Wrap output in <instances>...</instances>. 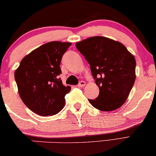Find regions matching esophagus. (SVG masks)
<instances>
[{
    "mask_svg": "<svg viewBox=\"0 0 156 156\" xmlns=\"http://www.w3.org/2000/svg\"><path fill=\"white\" fill-rule=\"evenodd\" d=\"M85 85V81H80V82L78 84V87H84Z\"/></svg>",
    "mask_w": 156,
    "mask_h": 156,
    "instance_id": "esophagus-1",
    "label": "esophagus"
}]
</instances>
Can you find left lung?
Segmentation results:
<instances>
[{
    "mask_svg": "<svg viewBox=\"0 0 156 156\" xmlns=\"http://www.w3.org/2000/svg\"><path fill=\"white\" fill-rule=\"evenodd\" d=\"M76 48L90 66L99 89V96L89 99L94 108L111 111L125 103L135 81L134 57L121 43L102 36L78 42Z\"/></svg>",
    "mask_w": 156,
    "mask_h": 156,
    "instance_id": "8db88e82",
    "label": "left lung"
}]
</instances>
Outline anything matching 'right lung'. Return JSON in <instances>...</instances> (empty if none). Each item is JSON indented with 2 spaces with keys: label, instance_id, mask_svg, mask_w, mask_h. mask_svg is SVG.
<instances>
[{
  "label": "right lung",
  "instance_id": "1",
  "mask_svg": "<svg viewBox=\"0 0 156 156\" xmlns=\"http://www.w3.org/2000/svg\"><path fill=\"white\" fill-rule=\"evenodd\" d=\"M71 43L53 41L27 55L15 71L20 96L30 110L42 116L57 114L64 108L70 86L62 84V58Z\"/></svg>",
  "mask_w": 156,
  "mask_h": 156
}]
</instances>
